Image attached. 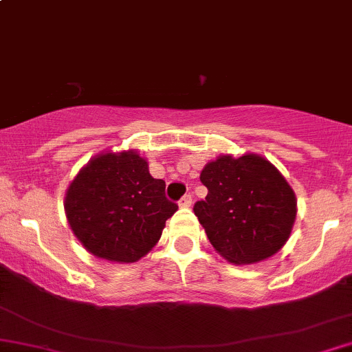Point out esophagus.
Returning <instances> with one entry per match:
<instances>
[{
    "label": "esophagus",
    "instance_id": "1",
    "mask_svg": "<svg viewBox=\"0 0 352 352\" xmlns=\"http://www.w3.org/2000/svg\"><path fill=\"white\" fill-rule=\"evenodd\" d=\"M190 204H192V196H190V194H186V196L180 197L179 201L180 208H190Z\"/></svg>",
    "mask_w": 352,
    "mask_h": 352
}]
</instances>
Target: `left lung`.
I'll list each match as a JSON object with an SVG mask.
<instances>
[{"mask_svg": "<svg viewBox=\"0 0 352 352\" xmlns=\"http://www.w3.org/2000/svg\"><path fill=\"white\" fill-rule=\"evenodd\" d=\"M201 182L208 196L194 204V214L226 261H264L289 239L296 199L271 162L257 155L221 156L204 166Z\"/></svg>", "mask_w": 352, "mask_h": 352, "instance_id": "left-lung-1", "label": "left lung"}]
</instances>
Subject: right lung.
<instances>
[{
    "instance_id": "obj_1",
    "label": "right lung",
    "mask_w": 352,
    "mask_h": 352,
    "mask_svg": "<svg viewBox=\"0 0 352 352\" xmlns=\"http://www.w3.org/2000/svg\"><path fill=\"white\" fill-rule=\"evenodd\" d=\"M65 209L88 252L136 262L155 247L179 206L166 199L165 182L150 175L146 160L127 151L91 160L71 182Z\"/></svg>"
}]
</instances>
